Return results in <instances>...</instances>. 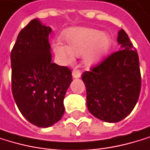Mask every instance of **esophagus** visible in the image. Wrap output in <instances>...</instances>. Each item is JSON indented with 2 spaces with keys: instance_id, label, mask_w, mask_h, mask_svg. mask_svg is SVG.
I'll return each mask as SVG.
<instances>
[{
  "instance_id": "34e87169",
  "label": "esophagus",
  "mask_w": 150,
  "mask_h": 150,
  "mask_svg": "<svg viewBox=\"0 0 150 150\" xmlns=\"http://www.w3.org/2000/svg\"><path fill=\"white\" fill-rule=\"evenodd\" d=\"M72 76L74 78H79L81 76V72L78 69H74L72 72Z\"/></svg>"
}]
</instances>
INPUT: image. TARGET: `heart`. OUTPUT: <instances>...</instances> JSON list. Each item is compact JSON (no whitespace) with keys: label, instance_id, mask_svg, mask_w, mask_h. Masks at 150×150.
I'll return each mask as SVG.
<instances>
[{"label":"heart","instance_id":"b5f03b06","mask_svg":"<svg viewBox=\"0 0 150 150\" xmlns=\"http://www.w3.org/2000/svg\"><path fill=\"white\" fill-rule=\"evenodd\" d=\"M63 38L67 45L56 42L53 48L56 54L65 62H70L74 57L82 55L85 65H94L108 55L112 46V39L108 34L92 27L69 28L64 33Z\"/></svg>","mask_w":150,"mask_h":150}]
</instances>
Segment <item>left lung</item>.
Returning <instances> with one entry per match:
<instances>
[{"label":"left lung","instance_id":"left-lung-1","mask_svg":"<svg viewBox=\"0 0 150 150\" xmlns=\"http://www.w3.org/2000/svg\"><path fill=\"white\" fill-rule=\"evenodd\" d=\"M117 42L122 50L112 53L82 76L88 110L108 123L119 122L132 111L142 85L138 53L125 30L118 32Z\"/></svg>","mask_w":150,"mask_h":150}]
</instances>
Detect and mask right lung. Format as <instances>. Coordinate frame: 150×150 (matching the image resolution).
I'll return each mask as SVG.
<instances>
[{
  "label": "right lung",
  "mask_w": 150,
  "mask_h": 150,
  "mask_svg": "<svg viewBox=\"0 0 150 150\" xmlns=\"http://www.w3.org/2000/svg\"><path fill=\"white\" fill-rule=\"evenodd\" d=\"M50 32L33 19L20 31L10 53L15 102L27 121L44 128L63 116V100L72 82L71 69L51 63Z\"/></svg>",
  "instance_id": "1"
}]
</instances>
